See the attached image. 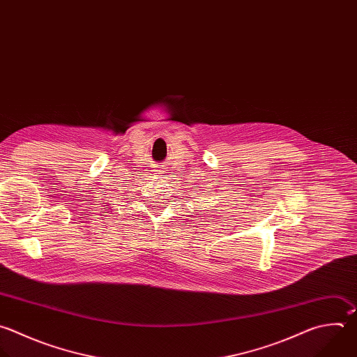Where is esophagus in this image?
I'll return each instance as SVG.
<instances>
[{
	"label": "esophagus",
	"mask_w": 357,
	"mask_h": 357,
	"mask_svg": "<svg viewBox=\"0 0 357 357\" xmlns=\"http://www.w3.org/2000/svg\"><path fill=\"white\" fill-rule=\"evenodd\" d=\"M158 171H160V169H158ZM160 172H162V171H160Z\"/></svg>",
	"instance_id": "34e87169"
}]
</instances>
